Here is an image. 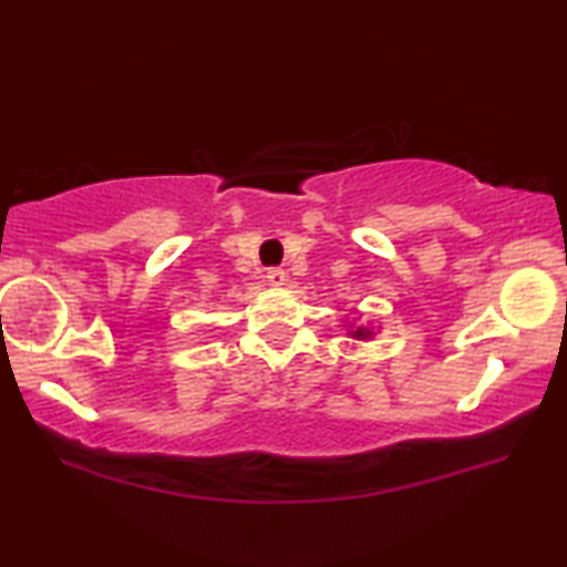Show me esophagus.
Segmentation results:
<instances>
[{
  "mask_svg": "<svg viewBox=\"0 0 567 567\" xmlns=\"http://www.w3.org/2000/svg\"><path fill=\"white\" fill-rule=\"evenodd\" d=\"M267 282L275 287H282L287 282V272L282 267H270V270H267Z\"/></svg>",
  "mask_w": 567,
  "mask_h": 567,
  "instance_id": "1",
  "label": "esophagus"
}]
</instances>
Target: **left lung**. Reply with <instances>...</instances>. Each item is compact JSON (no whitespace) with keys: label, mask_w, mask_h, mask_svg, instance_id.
Returning <instances> with one entry per match:
<instances>
[{"label":"left lung","mask_w":567,"mask_h":567,"mask_svg":"<svg viewBox=\"0 0 567 567\" xmlns=\"http://www.w3.org/2000/svg\"><path fill=\"white\" fill-rule=\"evenodd\" d=\"M352 334H354V338H368V334H370V332H368V330H362V328H360V330H354Z\"/></svg>","instance_id":"1"}]
</instances>
